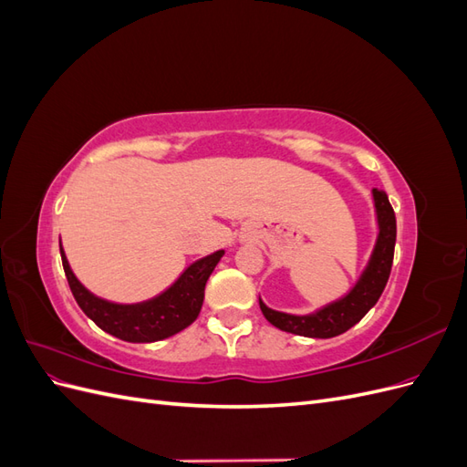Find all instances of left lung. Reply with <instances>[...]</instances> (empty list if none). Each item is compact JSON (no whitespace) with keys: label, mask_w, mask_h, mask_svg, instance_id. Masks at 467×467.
<instances>
[{"label":"left lung","mask_w":467,"mask_h":467,"mask_svg":"<svg viewBox=\"0 0 467 467\" xmlns=\"http://www.w3.org/2000/svg\"><path fill=\"white\" fill-rule=\"evenodd\" d=\"M372 194L379 234L368 266L364 268V273L358 278L355 288H352L345 298L325 306L317 309L316 314L309 316H290L275 312V309L266 307L259 298L261 312L268 323H273L280 331L294 335L312 338H331L348 331L352 325H357L366 314H368V309L379 300L381 292H384L388 285L393 263L395 235H398V225H395V214L388 201V194L378 189H374Z\"/></svg>","instance_id":"1"}]
</instances>
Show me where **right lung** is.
<instances>
[{"instance_id":"obj_1","label":"right lung","mask_w":467,"mask_h":467,"mask_svg":"<svg viewBox=\"0 0 467 467\" xmlns=\"http://www.w3.org/2000/svg\"><path fill=\"white\" fill-rule=\"evenodd\" d=\"M64 273L78 306L97 327L129 343H153L171 337L199 317L204 302L206 280L222 259L223 251L192 263L171 288L142 304H112L93 296L72 273L60 247Z\"/></svg>"}]
</instances>
